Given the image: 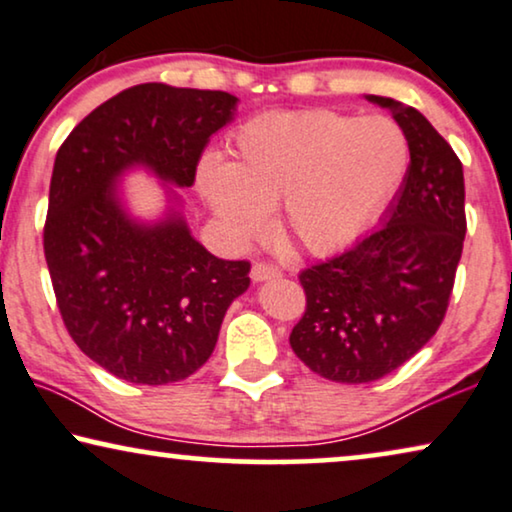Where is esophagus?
Segmentation results:
<instances>
[{"label": "esophagus", "mask_w": 512, "mask_h": 512, "mask_svg": "<svg viewBox=\"0 0 512 512\" xmlns=\"http://www.w3.org/2000/svg\"><path fill=\"white\" fill-rule=\"evenodd\" d=\"M275 277H282V270L270 263H254V268H251V279H254V282H268V279Z\"/></svg>", "instance_id": "34e87169"}]
</instances>
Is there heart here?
<instances>
[{"label": "heart", "mask_w": 512, "mask_h": 512, "mask_svg": "<svg viewBox=\"0 0 512 512\" xmlns=\"http://www.w3.org/2000/svg\"><path fill=\"white\" fill-rule=\"evenodd\" d=\"M410 144L387 116L331 109L272 111L233 137L230 160L202 158L198 188L233 242H247L279 205V226L307 251L354 240L408 172Z\"/></svg>", "instance_id": "b5f03b06"}]
</instances>
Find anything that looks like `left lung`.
Returning a JSON list of instances; mask_svg holds the SVG:
<instances>
[{
    "label": "left lung",
    "mask_w": 512,
    "mask_h": 512,
    "mask_svg": "<svg viewBox=\"0 0 512 512\" xmlns=\"http://www.w3.org/2000/svg\"><path fill=\"white\" fill-rule=\"evenodd\" d=\"M389 109L410 144V165L382 226L300 272L305 312L291 349L312 373L375 382L412 359L443 324L464 249V167L415 107Z\"/></svg>",
    "instance_id": "obj_1"
}]
</instances>
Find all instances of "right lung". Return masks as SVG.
<instances>
[{
  "label": "right lung",
  "instance_id": "right-lung-1",
  "mask_svg": "<svg viewBox=\"0 0 512 512\" xmlns=\"http://www.w3.org/2000/svg\"><path fill=\"white\" fill-rule=\"evenodd\" d=\"M235 107L223 90L142 83L90 111L58 149L44 226L55 300L81 352L118 380H186L249 289V261L209 254L179 212L137 223L116 186L137 165L193 186L209 137Z\"/></svg>",
  "mask_w": 512,
  "mask_h": 512
}]
</instances>
